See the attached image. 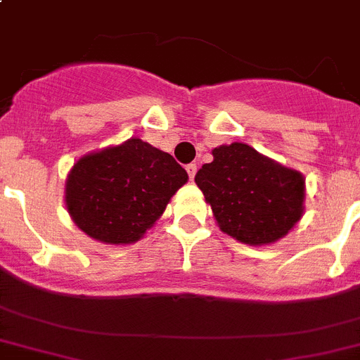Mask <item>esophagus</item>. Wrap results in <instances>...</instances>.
I'll list each match as a JSON object with an SVG mask.
<instances>
[{
  "instance_id": "34e87169",
  "label": "esophagus",
  "mask_w": 360,
  "mask_h": 360,
  "mask_svg": "<svg viewBox=\"0 0 360 360\" xmlns=\"http://www.w3.org/2000/svg\"><path fill=\"white\" fill-rule=\"evenodd\" d=\"M186 172H188V177H190V181H192L193 177H195V172H198V165H195V162H190V165H186Z\"/></svg>"
}]
</instances>
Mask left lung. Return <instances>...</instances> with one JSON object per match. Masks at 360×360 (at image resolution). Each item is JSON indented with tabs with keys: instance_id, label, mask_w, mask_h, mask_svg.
<instances>
[{
	"instance_id": "obj_1",
	"label": "left lung",
	"mask_w": 360,
	"mask_h": 360,
	"mask_svg": "<svg viewBox=\"0 0 360 360\" xmlns=\"http://www.w3.org/2000/svg\"><path fill=\"white\" fill-rule=\"evenodd\" d=\"M195 174L224 233L250 246L279 240L304 214V177L245 143L212 150Z\"/></svg>"
}]
</instances>
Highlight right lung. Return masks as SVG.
I'll list each match as a JSON object with an SVG mask.
<instances>
[{
	"label": "right lung",
	"mask_w": 360,
	"mask_h": 360,
	"mask_svg": "<svg viewBox=\"0 0 360 360\" xmlns=\"http://www.w3.org/2000/svg\"><path fill=\"white\" fill-rule=\"evenodd\" d=\"M188 174L170 154L132 137L72 167L65 202L79 230L106 245L141 239Z\"/></svg>",
	"instance_id": "1"
}]
</instances>
